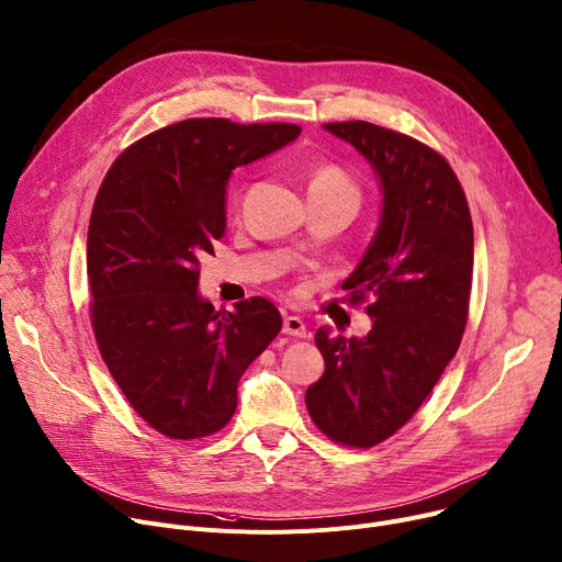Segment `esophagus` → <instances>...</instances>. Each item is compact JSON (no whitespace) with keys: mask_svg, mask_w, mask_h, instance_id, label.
<instances>
[{"mask_svg":"<svg viewBox=\"0 0 562 562\" xmlns=\"http://www.w3.org/2000/svg\"><path fill=\"white\" fill-rule=\"evenodd\" d=\"M283 334L292 336V338H306V324L302 317L296 315H288L283 319Z\"/></svg>","mask_w":562,"mask_h":562,"instance_id":"1","label":"esophagus"}]
</instances>
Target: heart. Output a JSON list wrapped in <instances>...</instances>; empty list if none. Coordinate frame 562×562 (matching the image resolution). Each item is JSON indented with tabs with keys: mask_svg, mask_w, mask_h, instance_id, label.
Wrapping results in <instances>:
<instances>
[{
	"mask_svg": "<svg viewBox=\"0 0 562 562\" xmlns=\"http://www.w3.org/2000/svg\"><path fill=\"white\" fill-rule=\"evenodd\" d=\"M240 194H243L240 186L231 188L228 206L234 209V211L240 204ZM308 194H345V196H351V200L358 202V188H356V183L349 179V175L345 170H340L338 165H331V162L315 165L313 172H311Z\"/></svg>",
	"mask_w": 562,
	"mask_h": 562,
	"instance_id": "1",
	"label": "heart"
}]
</instances>
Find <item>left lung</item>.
Masks as SVG:
<instances>
[{"label": "left lung", "instance_id": "left-lung-1", "mask_svg": "<svg viewBox=\"0 0 562 562\" xmlns=\"http://www.w3.org/2000/svg\"><path fill=\"white\" fill-rule=\"evenodd\" d=\"M370 160L383 192L366 256L342 283L368 302L366 338L317 328L324 374L306 406L324 436L370 449L400 428L456 356L470 313L474 228L463 186L431 147L372 122L324 124Z\"/></svg>", "mask_w": 562, "mask_h": 562}]
</instances>
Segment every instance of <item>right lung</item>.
I'll return each instance as SVG.
<instances>
[{"instance_id": "1", "label": "right lung", "mask_w": 562, "mask_h": 562, "mask_svg": "<svg viewBox=\"0 0 562 562\" xmlns=\"http://www.w3.org/2000/svg\"><path fill=\"white\" fill-rule=\"evenodd\" d=\"M302 134L288 122L192 117L126 147L88 226L90 319L128 404L158 434L196 440L238 406V381L281 331L262 296L215 311L196 292L200 260L226 228L231 170Z\"/></svg>"}]
</instances>
